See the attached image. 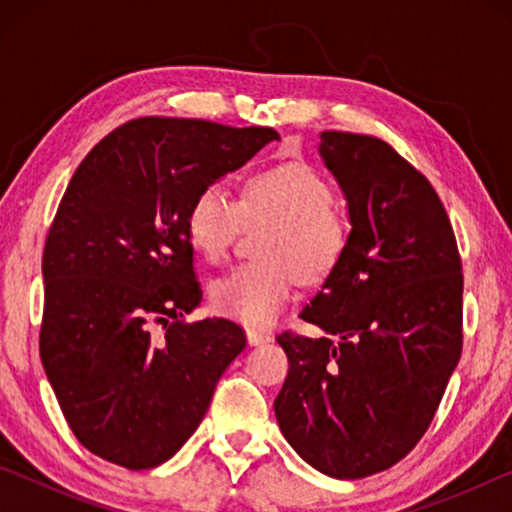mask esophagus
Returning <instances> with one entry per match:
<instances>
[{
  "label": "esophagus",
  "mask_w": 512,
  "mask_h": 512,
  "mask_svg": "<svg viewBox=\"0 0 512 512\" xmlns=\"http://www.w3.org/2000/svg\"><path fill=\"white\" fill-rule=\"evenodd\" d=\"M246 339H248L250 345H264V343L271 341L273 336L266 334V332H259V329H246Z\"/></svg>",
  "instance_id": "obj_1"
}]
</instances>
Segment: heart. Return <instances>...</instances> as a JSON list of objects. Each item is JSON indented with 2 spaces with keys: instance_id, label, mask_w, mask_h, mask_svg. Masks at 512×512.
Returning a JSON list of instances; mask_svg holds the SVG:
<instances>
[{
  "instance_id": "b5f03b06",
  "label": "heart",
  "mask_w": 512,
  "mask_h": 512,
  "mask_svg": "<svg viewBox=\"0 0 512 512\" xmlns=\"http://www.w3.org/2000/svg\"><path fill=\"white\" fill-rule=\"evenodd\" d=\"M332 203L327 180L302 162L255 173L239 201L223 185L201 189L189 205L185 228L189 244L207 262L228 255L244 223H273L262 246L268 262L237 266L212 284L216 311L250 327H268L287 307L293 273L314 282L332 271L350 241V225Z\"/></svg>"
}]
</instances>
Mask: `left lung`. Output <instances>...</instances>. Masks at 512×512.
<instances>
[{
	"mask_svg": "<svg viewBox=\"0 0 512 512\" xmlns=\"http://www.w3.org/2000/svg\"><path fill=\"white\" fill-rule=\"evenodd\" d=\"M348 201V248L300 318L277 336L289 375L275 418L300 458L334 479L384 472L429 429L463 348V273L436 189L393 146L320 133Z\"/></svg>",
	"mask_w": 512,
	"mask_h": 512,
	"instance_id": "8db88e82",
	"label": "left lung"
}]
</instances>
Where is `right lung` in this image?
<instances>
[{
  "label": "right lung",
  "instance_id": "add662e5",
  "mask_svg": "<svg viewBox=\"0 0 512 512\" xmlns=\"http://www.w3.org/2000/svg\"><path fill=\"white\" fill-rule=\"evenodd\" d=\"M273 140L262 126L140 117L74 171L42 255L40 359L92 454L128 470L169 461L246 348L232 320H183L203 298L185 221L201 189Z\"/></svg>",
  "mask_w": 512,
  "mask_h": 512
}]
</instances>
